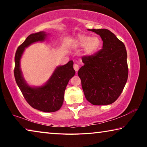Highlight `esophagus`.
<instances>
[{
	"label": "esophagus",
	"instance_id": "1",
	"mask_svg": "<svg viewBox=\"0 0 147 147\" xmlns=\"http://www.w3.org/2000/svg\"><path fill=\"white\" fill-rule=\"evenodd\" d=\"M73 68H74V70H75L77 72V71H78V69H79V65H77V64H74Z\"/></svg>",
	"mask_w": 147,
	"mask_h": 147
}]
</instances>
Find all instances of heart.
<instances>
[{
  "label": "heart",
  "mask_w": 147,
  "mask_h": 147,
  "mask_svg": "<svg viewBox=\"0 0 147 147\" xmlns=\"http://www.w3.org/2000/svg\"><path fill=\"white\" fill-rule=\"evenodd\" d=\"M76 45L79 48H84V54L91 56L98 51L100 46V40L97 37H89L80 34L76 39Z\"/></svg>",
  "instance_id": "obj_1"
}]
</instances>
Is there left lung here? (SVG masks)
Returning a JSON list of instances; mask_svg holds the SVG:
<instances>
[{
  "mask_svg": "<svg viewBox=\"0 0 147 147\" xmlns=\"http://www.w3.org/2000/svg\"><path fill=\"white\" fill-rule=\"evenodd\" d=\"M100 36L102 49L82 58L78 75L84 95L93 105H108L120 96L127 82V53L124 43L107 29H88Z\"/></svg>",
  "mask_w": 147,
  "mask_h": 147,
  "instance_id": "1",
  "label": "left lung"
}]
</instances>
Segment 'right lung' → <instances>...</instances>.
Masks as SVG:
<instances>
[{
	"label": "right lung",
	"instance_id": "1",
	"mask_svg": "<svg viewBox=\"0 0 147 147\" xmlns=\"http://www.w3.org/2000/svg\"><path fill=\"white\" fill-rule=\"evenodd\" d=\"M47 36L45 32L30 34L17 48L15 55L14 76L24 98L32 108L44 112H54L59 110L63 104L67 85L75 74L73 61L71 60L64 65L58 67L48 82L37 88H32L26 84L20 68V59L24 49L35 42L44 41Z\"/></svg>",
	"mask_w": 147,
	"mask_h": 147
}]
</instances>
